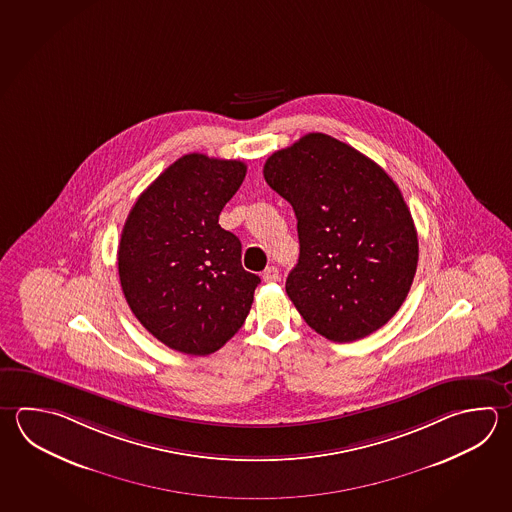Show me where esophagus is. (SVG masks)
<instances>
[{"instance_id":"esophagus-1","label":"esophagus","mask_w":512,"mask_h":512,"mask_svg":"<svg viewBox=\"0 0 512 512\" xmlns=\"http://www.w3.org/2000/svg\"><path fill=\"white\" fill-rule=\"evenodd\" d=\"M262 280H264V282H275V280H279V270H277L275 266L266 268V270L262 271Z\"/></svg>"}]
</instances>
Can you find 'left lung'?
<instances>
[{"instance_id": "1", "label": "left lung", "mask_w": 512, "mask_h": 512, "mask_svg": "<svg viewBox=\"0 0 512 512\" xmlns=\"http://www.w3.org/2000/svg\"><path fill=\"white\" fill-rule=\"evenodd\" d=\"M264 179L297 215L300 255L286 293L309 328L333 342L382 328L418 264L415 222L395 181L319 132L271 154Z\"/></svg>"}]
</instances>
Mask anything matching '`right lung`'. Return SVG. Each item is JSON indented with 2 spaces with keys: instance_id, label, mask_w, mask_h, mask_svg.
I'll list each match as a JSON object with an SVG mask.
<instances>
[{
  "instance_id": "add662e5",
  "label": "right lung",
  "mask_w": 512,
  "mask_h": 512,
  "mask_svg": "<svg viewBox=\"0 0 512 512\" xmlns=\"http://www.w3.org/2000/svg\"><path fill=\"white\" fill-rule=\"evenodd\" d=\"M246 164L183 155L135 201L117 266L126 302L164 346L204 357L221 349L250 313L261 279L242 268L241 241L219 224Z\"/></svg>"
}]
</instances>
